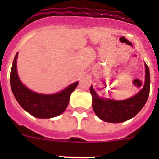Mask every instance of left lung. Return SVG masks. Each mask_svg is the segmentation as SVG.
<instances>
[{
    "mask_svg": "<svg viewBox=\"0 0 159 159\" xmlns=\"http://www.w3.org/2000/svg\"><path fill=\"white\" fill-rule=\"evenodd\" d=\"M145 82L143 88L136 95L122 101L101 97L91 86L90 92L92 97V108L95 114L102 120L109 123H121L133 118L145 105L150 90L149 68L144 62Z\"/></svg>",
    "mask_w": 159,
    "mask_h": 159,
    "instance_id": "left-lung-1",
    "label": "left lung"
}]
</instances>
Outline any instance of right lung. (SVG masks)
Wrapping results in <instances>:
<instances>
[{
	"mask_svg": "<svg viewBox=\"0 0 159 159\" xmlns=\"http://www.w3.org/2000/svg\"><path fill=\"white\" fill-rule=\"evenodd\" d=\"M17 57L18 53L14 58L10 82L15 98L21 107L31 116L39 119L53 118L63 113L68 105L70 96L79 82H74L54 94H41L33 92L25 86L19 77Z\"/></svg>",
	"mask_w": 159,
	"mask_h": 159,
	"instance_id": "add662e5",
	"label": "right lung"
}]
</instances>
